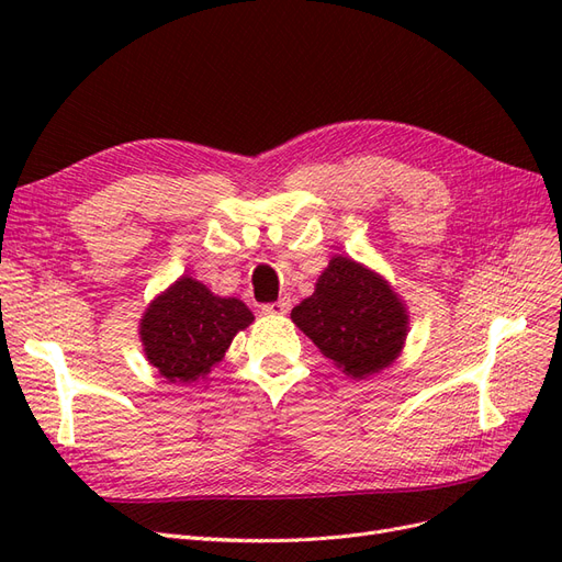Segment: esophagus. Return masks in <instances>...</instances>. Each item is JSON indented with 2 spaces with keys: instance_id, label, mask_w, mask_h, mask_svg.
Segmentation results:
<instances>
[{
  "instance_id": "34e87169",
  "label": "esophagus",
  "mask_w": 562,
  "mask_h": 562,
  "mask_svg": "<svg viewBox=\"0 0 562 562\" xmlns=\"http://www.w3.org/2000/svg\"><path fill=\"white\" fill-rule=\"evenodd\" d=\"M288 310H291V300L288 297L262 304V314H267V316H281V314H288Z\"/></svg>"
}]
</instances>
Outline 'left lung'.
<instances>
[{
  "mask_svg": "<svg viewBox=\"0 0 562 562\" xmlns=\"http://www.w3.org/2000/svg\"><path fill=\"white\" fill-rule=\"evenodd\" d=\"M291 318L353 380L394 363L411 330V316L394 285L349 255H333L314 293L297 304Z\"/></svg>",
  "mask_w": 562,
  "mask_h": 562,
  "instance_id": "1",
  "label": "left lung"
}]
</instances>
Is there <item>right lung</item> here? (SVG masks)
Returning <instances> with one entry per match:
<instances>
[{
  "instance_id": "obj_1",
  "label": "right lung",
  "mask_w": 562,
  "mask_h": 562,
  "mask_svg": "<svg viewBox=\"0 0 562 562\" xmlns=\"http://www.w3.org/2000/svg\"><path fill=\"white\" fill-rule=\"evenodd\" d=\"M252 321L239 297H220L184 274L147 304L140 318L145 359L168 382H199L225 359L236 333Z\"/></svg>"
}]
</instances>
